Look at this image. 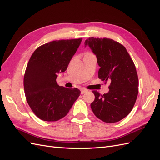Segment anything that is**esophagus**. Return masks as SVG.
I'll return each mask as SVG.
<instances>
[{"instance_id": "34e87169", "label": "esophagus", "mask_w": 160, "mask_h": 160, "mask_svg": "<svg viewBox=\"0 0 160 160\" xmlns=\"http://www.w3.org/2000/svg\"><path fill=\"white\" fill-rule=\"evenodd\" d=\"M87 91H88V90L85 89H81V94H83V93H85V92H87Z\"/></svg>"}]
</instances>
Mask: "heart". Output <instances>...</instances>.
I'll list each match as a JSON object with an SVG mask.
<instances>
[{
  "instance_id": "heart-1",
  "label": "heart",
  "mask_w": 160,
  "mask_h": 160,
  "mask_svg": "<svg viewBox=\"0 0 160 160\" xmlns=\"http://www.w3.org/2000/svg\"><path fill=\"white\" fill-rule=\"evenodd\" d=\"M91 55H93V53H91V52H86L85 54V56H91Z\"/></svg>"
}]
</instances>
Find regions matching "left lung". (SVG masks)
Instances as JSON below:
<instances>
[{"instance_id":"8db88e82","label":"left lung","mask_w":160,"mask_h":160,"mask_svg":"<svg viewBox=\"0 0 160 160\" xmlns=\"http://www.w3.org/2000/svg\"><path fill=\"white\" fill-rule=\"evenodd\" d=\"M85 45L96 55L99 79L105 83L110 81L108 93L93 91L91 109L105 123L118 122L132 111L138 98L139 81L134 62L125 47L111 38L89 37Z\"/></svg>"}]
</instances>
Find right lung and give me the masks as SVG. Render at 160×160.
I'll return each mask as SVG.
<instances>
[{"label": "right lung", "instance_id": "obj_1", "mask_svg": "<svg viewBox=\"0 0 160 160\" xmlns=\"http://www.w3.org/2000/svg\"><path fill=\"white\" fill-rule=\"evenodd\" d=\"M82 38L52 41L34 51L24 75L26 99L32 112L46 122H56L68 113L81 91L57 84V74L67 69Z\"/></svg>", "mask_w": 160, "mask_h": 160}]
</instances>
